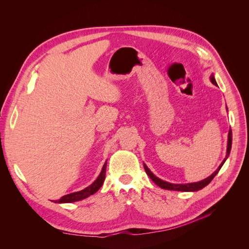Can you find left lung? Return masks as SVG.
Masks as SVG:
<instances>
[{"label": "left lung", "instance_id": "obj_1", "mask_svg": "<svg viewBox=\"0 0 249 249\" xmlns=\"http://www.w3.org/2000/svg\"><path fill=\"white\" fill-rule=\"evenodd\" d=\"M210 80L211 82L214 84L215 86H218L217 85V82L215 80V77L214 75H211L210 77ZM228 109V108H227ZM231 142H232V133H231V130L230 129L229 131V135H228V148H227V156L225 158V160H223V162L220 164V166L217 168V170L215 172H213V174H211L209 177H207V178L199 181V182H193V183H186V184H173V183H169V182H166V181H163L161 179H160L159 177H157L156 175L153 174V172L148 168V166L144 163V167H145V170L147 172V174L150 176V178L158 185L160 186V188H163V189H166V190H174V191H183V192H188V191H198V190H201L202 188H204L205 186H207L214 177L217 175V173L220 171L221 167L223 166V164L225 163V161L227 160V159L229 158L230 156V153H231Z\"/></svg>", "mask_w": 249, "mask_h": 249}]
</instances>
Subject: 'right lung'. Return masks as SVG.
<instances>
[{
  "mask_svg": "<svg viewBox=\"0 0 249 249\" xmlns=\"http://www.w3.org/2000/svg\"><path fill=\"white\" fill-rule=\"evenodd\" d=\"M107 161H105V163L102 166L101 172L98 175V177L96 178V180L90 184L89 187L78 191V192H74V193H71V194H67L63 197H61L59 200H56L55 203H72V202H76V201H80L83 200L92 194H94L103 184L104 179H105V172H106V163Z\"/></svg>",
  "mask_w": 249,
  "mask_h": 249,
  "instance_id": "add662e5",
  "label": "right lung"
}]
</instances>
